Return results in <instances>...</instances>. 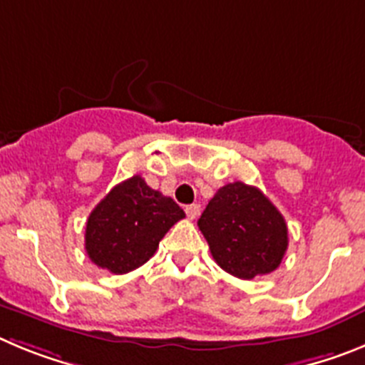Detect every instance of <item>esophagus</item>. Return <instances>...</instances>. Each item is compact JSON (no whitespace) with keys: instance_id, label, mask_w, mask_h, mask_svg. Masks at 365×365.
I'll use <instances>...</instances> for the list:
<instances>
[{"instance_id":"34e87169","label":"esophagus","mask_w":365,"mask_h":365,"mask_svg":"<svg viewBox=\"0 0 365 365\" xmlns=\"http://www.w3.org/2000/svg\"><path fill=\"white\" fill-rule=\"evenodd\" d=\"M185 215L189 220H196L200 216V205L198 203H192V205L185 207Z\"/></svg>"}]
</instances>
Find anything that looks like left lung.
Masks as SVG:
<instances>
[{
	"mask_svg": "<svg viewBox=\"0 0 365 365\" xmlns=\"http://www.w3.org/2000/svg\"><path fill=\"white\" fill-rule=\"evenodd\" d=\"M216 264L251 280L269 274L287 251V223L260 189L232 182L218 189L198 220Z\"/></svg>",
	"mask_w": 365,
	"mask_h": 365,
	"instance_id": "left-lung-1",
	"label": "left lung"
}]
</instances>
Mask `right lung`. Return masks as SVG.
<instances>
[{"mask_svg":"<svg viewBox=\"0 0 365 365\" xmlns=\"http://www.w3.org/2000/svg\"><path fill=\"white\" fill-rule=\"evenodd\" d=\"M182 218L185 212L175 200L136 175L113 187L88 215L85 251L98 267L125 274L145 264Z\"/></svg>","mask_w":365,"mask_h":365,"instance_id":"right-lung-1","label":"right lung"}]
</instances>
